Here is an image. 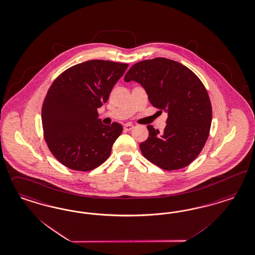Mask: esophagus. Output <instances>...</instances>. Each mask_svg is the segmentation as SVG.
Segmentation results:
<instances>
[{"label":"esophagus","mask_w":255,"mask_h":255,"mask_svg":"<svg viewBox=\"0 0 255 255\" xmlns=\"http://www.w3.org/2000/svg\"><path fill=\"white\" fill-rule=\"evenodd\" d=\"M133 128H134V126H133L132 124H126L125 127H124V129H125L126 131H129V130H131Z\"/></svg>","instance_id":"34e87169"}]
</instances>
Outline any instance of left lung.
Here are the masks:
<instances>
[{"label": "left lung", "instance_id": "8db88e82", "mask_svg": "<svg viewBox=\"0 0 255 255\" xmlns=\"http://www.w3.org/2000/svg\"><path fill=\"white\" fill-rule=\"evenodd\" d=\"M124 80L141 84L152 106L168 115L163 132L147 126L149 136L140 143L144 158L161 169L187 166L202 150L212 122L210 98L200 79L177 61L156 57L134 64Z\"/></svg>", "mask_w": 255, "mask_h": 255}]
</instances>
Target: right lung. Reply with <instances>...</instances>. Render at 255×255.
I'll use <instances>...</instances> for the list:
<instances>
[{"instance_id": "add662e5", "label": "right lung", "mask_w": 255, "mask_h": 255, "mask_svg": "<svg viewBox=\"0 0 255 255\" xmlns=\"http://www.w3.org/2000/svg\"><path fill=\"white\" fill-rule=\"evenodd\" d=\"M128 67L89 60L67 69L50 87L41 111L44 138L52 154L68 168L90 171L110 157L123 127L104 125L97 109L107 102Z\"/></svg>"}]
</instances>
